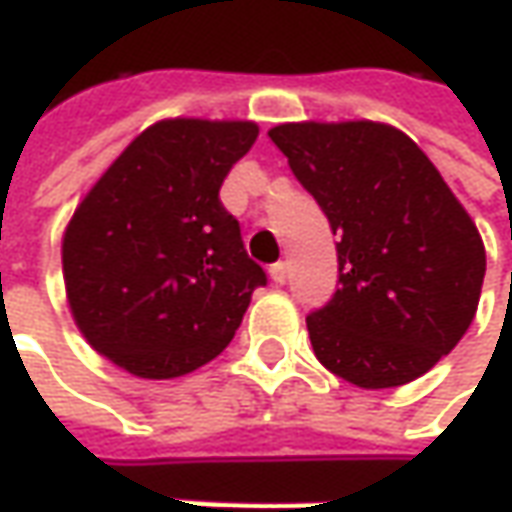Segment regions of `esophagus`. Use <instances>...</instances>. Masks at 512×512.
I'll list each match as a JSON object with an SVG mask.
<instances>
[{
  "label": "esophagus",
  "mask_w": 512,
  "mask_h": 512,
  "mask_svg": "<svg viewBox=\"0 0 512 512\" xmlns=\"http://www.w3.org/2000/svg\"><path fill=\"white\" fill-rule=\"evenodd\" d=\"M269 277H272L274 283H280V286H283V283L289 280V266H286L283 260H280V263H274L272 269H269Z\"/></svg>",
  "instance_id": "1"
}]
</instances>
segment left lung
Returning a JSON list of instances; mask_svg holds the SVG:
<instances>
[{"mask_svg":"<svg viewBox=\"0 0 512 512\" xmlns=\"http://www.w3.org/2000/svg\"><path fill=\"white\" fill-rule=\"evenodd\" d=\"M269 138L340 238V289L306 317L317 360L371 391L428 374L482 294L485 243L465 206L391 124L297 121Z\"/></svg>","mask_w":512,"mask_h":512,"instance_id":"8db88e82","label":"left lung"}]
</instances>
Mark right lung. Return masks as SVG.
<instances>
[{
  "mask_svg": "<svg viewBox=\"0 0 512 512\" xmlns=\"http://www.w3.org/2000/svg\"><path fill=\"white\" fill-rule=\"evenodd\" d=\"M255 138V121H155L76 206L62 238L64 289L101 357L172 379L232 343L266 272L218 192Z\"/></svg>",
  "mask_w": 512,
  "mask_h": 512,
  "instance_id": "right-lung-1",
  "label": "right lung"
}]
</instances>
